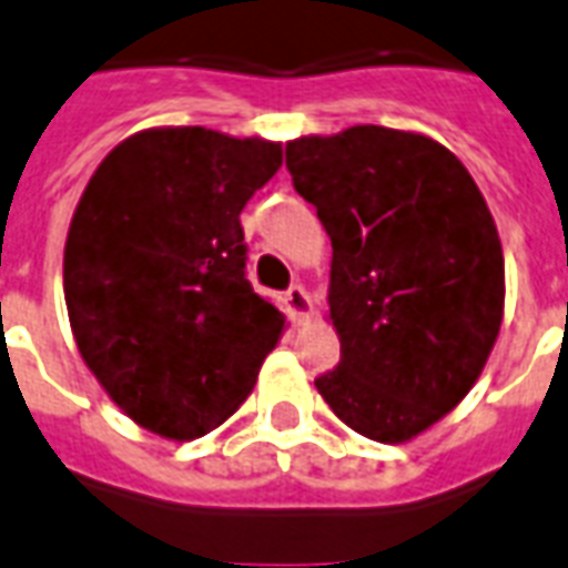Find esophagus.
I'll return each mask as SVG.
<instances>
[{
	"label": "esophagus",
	"mask_w": 568,
	"mask_h": 568,
	"mask_svg": "<svg viewBox=\"0 0 568 568\" xmlns=\"http://www.w3.org/2000/svg\"><path fill=\"white\" fill-rule=\"evenodd\" d=\"M285 306H288V313L295 318H304L310 313V295H306L304 285H288V292H285Z\"/></svg>",
	"instance_id": "34e87169"
}]
</instances>
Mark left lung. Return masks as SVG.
I'll return each mask as SVG.
<instances>
[{"label": "left lung", "instance_id": "8db88e82", "mask_svg": "<svg viewBox=\"0 0 568 568\" xmlns=\"http://www.w3.org/2000/svg\"><path fill=\"white\" fill-rule=\"evenodd\" d=\"M331 262L339 364L318 394L376 443H406L464 400L503 322V246L466 168L443 144L385 125L285 144Z\"/></svg>", "mask_w": 568, "mask_h": 568}]
</instances>
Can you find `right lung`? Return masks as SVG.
<instances>
[{
  "label": "right lung",
  "instance_id": "right-lung-1",
  "mask_svg": "<svg viewBox=\"0 0 568 568\" xmlns=\"http://www.w3.org/2000/svg\"><path fill=\"white\" fill-rule=\"evenodd\" d=\"M283 146L180 125L108 153L65 241L78 348L113 403L168 439L220 427L285 318L246 280L241 210Z\"/></svg>",
  "mask_w": 568,
  "mask_h": 568
}]
</instances>
